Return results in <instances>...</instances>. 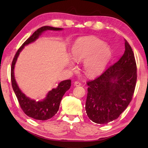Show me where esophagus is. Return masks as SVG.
Masks as SVG:
<instances>
[{"instance_id": "1", "label": "esophagus", "mask_w": 148, "mask_h": 148, "mask_svg": "<svg viewBox=\"0 0 148 148\" xmlns=\"http://www.w3.org/2000/svg\"><path fill=\"white\" fill-rule=\"evenodd\" d=\"M74 85L75 86H81V83H80V82H75L74 83Z\"/></svg>"}]
</instances>
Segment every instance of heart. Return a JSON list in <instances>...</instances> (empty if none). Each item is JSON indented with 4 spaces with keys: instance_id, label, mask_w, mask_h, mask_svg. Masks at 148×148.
I'll return each instance as SVG.
<instances>
[{
    "instance_id": "1",
    "label": "heart",
    "mask_w": 148,
    "mask_h": 148,
    "mask_svg": "<svg viewBox=\"0 0 148 148\" xmlns=\"http://www.w3.org/2000/svg\"><path fill=\"white\" fill-rule=\"evenodd\" d=\"M71 56L76 62H83L84 73L89 77H95L104 71L112 56V49L97 37L84 36L77 38L71 48ZM71 69L74 62H70Z\"/></svg>"
}]
</instances>
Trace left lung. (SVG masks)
I'll use <instances>...</instances> for the list:
<instances>
[{"label":"left lung","instance_id":"8db88e82","mask_svg":"<svg viewBox=\"0 0 148 148\" xmlns=\"http://www.w3.org/2000/svg\"><path fill=\"white\" fill-rule=\"evenodd\" d=\"M125 50L118 61L101 76L87 82L86 111L95 123L104 125L118 118L129 106L136 82L134 53L125 40Z\"/></svg>","mask_w":148,"mask_h":148}]
</instances>
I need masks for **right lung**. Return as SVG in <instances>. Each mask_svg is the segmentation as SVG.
<instances>
[{
	"instance_id": "1",
	"label": "right lung",
	"mask_w": 148,
	"mask_h": 148,
	"mask_svg": "<svg viewBox=\"0 0 148 148\" xmlns=\"http://www.w3.org/2000/svg\"><path fill=\"white\" fill-rule=\"evenodd\" d=\"M63 29L56 28V27L44 26L38 29L35 31L17 51L12 63L11 67V81L12 87L18 100L20 106L27 116L37 120H47L56 115L59 109V106L62 97L71 86V80L66 79L60 82L57 87L52 89L51 91L47 92L46 97L41 101H36L27 97L21 90L17 84L15 78L14 69L15 65L17 58L25 46L32 43L36 40L41 36L42 33L47 31H62Z\"/></svg>"
}]
</instances>
